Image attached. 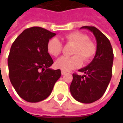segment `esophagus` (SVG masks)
<instances>
[{"mask_svg": "<svg viewBox=\"0 0 123 123\" xmlns=\"http://www.w3.org/2000/svg\"><path fill=\"white\" fill-rule=\"evenodd\" d=\"M65 74H66V71H64V70H62V74L64 75Z\"/></svg>", "mask_w": 123, "mask_h": 123, "instance_id": "esophagus-1", "label": "esophagus"}]
</instances>
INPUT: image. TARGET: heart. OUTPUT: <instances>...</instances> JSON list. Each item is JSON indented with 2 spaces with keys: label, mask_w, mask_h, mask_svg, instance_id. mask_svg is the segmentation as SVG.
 I'll return each mask as SVG.
<instances>
[{
  "label": "heart",
  "mask_w": 123,
  "mask_h": 123,
  "mask_svg": "<svg viewBox=\"0 0 123 123\" xmlns=\"http://www.w3.org/2000/svg\"><path fill=\"white\" fill-rule=\"evenodd\" d=\"M64 39L67 44H74V46L71 57L63 56L55 62V66L64 71H69L79 68L83 63L90 61L97 53V46L92 40H89L87 35L76 31L66 35ZM63 46L57 37H53L47 43V50L49 53L54 57L60 55Z\"/></svg>",
  "instance_id": "b5f03b06"
}]
</instances>
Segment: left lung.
<instances>
[{
    "label": "left lung",
    "instance_id": "obj_1",
    "mask_svg": "<svg viewBox=\"0 0 123 123\" xmlns=\"http://www.w3.org/2000/svg\"><path fill=\"white\" fill-rule=\"evenodd\" d=\"M92 32L97 40V53L86 67L79 70L84 75L73 74L70 91L73 98L83 103H91L104 94L111 80L114 53L110 40L94 26H84Z\"/></svg>",
    "mask_w": 123,
    "mask_h": 123
}]
</instances>
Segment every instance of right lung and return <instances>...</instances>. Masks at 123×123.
I'll list each match as a JSON object with an SVG mask.
<instances>
[{"label":"right lung","instance_id":"obj_1","mask_svg":"<svg viewBox=\"0 0 123 123\" xmlns=\"http://www.w3.org/2000/svg\"><path fill=\"white\" fill-rule=\"evenodd\" d=\"M56 35L39 26L26 29L12 44L8 57L9 79L18 94L27 102L37 103L50 94L61 70L49 67L53 60L47 43Z\"/></svg>","mask_w":123,"mask_h":123}]
</instances>
